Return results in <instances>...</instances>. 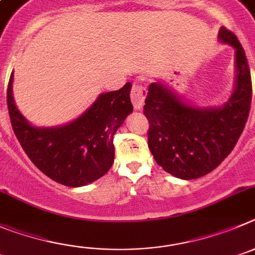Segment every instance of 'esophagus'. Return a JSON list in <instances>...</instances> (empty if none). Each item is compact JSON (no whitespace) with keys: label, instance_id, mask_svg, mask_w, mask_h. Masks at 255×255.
<instances>
[{"label":"esophagus","instance_id":"34e87169","mask_svg":"<svg viewBox=\"0 0 255 255\" xmlns=\"http://www.w3.org/2000/svg\"><path fill=\"white\" fill-rule=\"evenodd\" d=\"M146 95H147V91H146L143 86H141V85H133L132 91H130V100H132L134 109L141 111L142 108H143Z\"/></svg>","mask_w":255,"mask_h":255}]
</instances>
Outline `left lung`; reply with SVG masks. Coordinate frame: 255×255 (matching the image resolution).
Segmentation results:
<instances>
[{"label": "left lung", "mask_w": 255, "mask_h": 255, "mask_svg": "<svg viewBox=\"0 0 255 255\" xmlns=\"http://www.w3.org/2000/svg\"><path fill=\"white\" fill-rule=\"evenodd\" d=\"M219 40L235 49V88L221 107L192 105L161 82H152L144 100L148 148L160 166L176 178L197 179L216 169L235 147L248 121L252 77L236 35L221 26Z\"/></svg>", "instance_id": "1"}]
</instances>
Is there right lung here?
I'll return each instance as SVG.
<instances>
[{"mask_svg":"<svg viewBox=\"0 0 255 255\" xmlns=\"http://www.w3.org/2000/svg\"><path fill=\"white\" fill-rule=\"evenodd\" d=\"M13 72L7 107L13 132L29 159L45 175L66 187H82L102 178L114 161L113 137L133 112L132 84L103 93L79 118L58 127H35L13 100Z\"/></svg>","mask_w":255,"mask_h":255,"instance_id":"right-lung-1","label":"right lung"}]
</instances>
